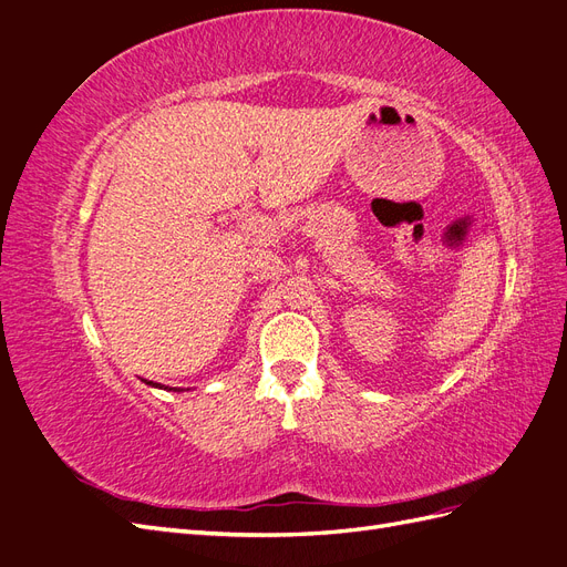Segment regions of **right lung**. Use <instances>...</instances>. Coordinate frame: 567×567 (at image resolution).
Instances as JSON below:
<instances>
[{"instance_id": "add662e5", "label": "right lung", "mask_w": 567, "mask_h": 567, "mask_svg": "<svg viewBox=\"0 0 567 567\" xmlns=\"http://www.w3.org/2000/svg\"><path fill=\"white\" fill-rule=\"evenodd\" d=\"M148 385H156V388H161V383H153V381H148ZM177 390V388H175Z\"/></svg>"}]
</instances>
